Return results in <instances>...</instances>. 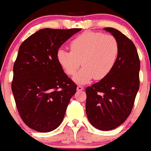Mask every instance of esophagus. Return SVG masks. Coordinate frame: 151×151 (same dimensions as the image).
<instances>
[{"label": "esophagus", "mask_w": 151, "mask_h": 151, "mask_svg": "<svg viewBox=\"0 0 151 151\" xmlns=\"http://www.w3.org/2000/svg\"><path fill=\"white\" fill-rule=\"evenodd\" d=\"M83 86H81V85H78V86H77V90L81 91V90H83Z\"/></svg>", "instance_id": "34e87169"}]
</instances>
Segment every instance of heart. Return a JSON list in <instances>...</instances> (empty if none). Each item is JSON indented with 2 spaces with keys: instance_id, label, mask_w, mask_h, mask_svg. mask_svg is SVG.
I'll use <instances>...</instances> for the list:
<instances>
[{
  "instance_id": "obj_1",
  "label": "heart",
  "mask_w": 151,
  "mask_h": 151,
  "mask_svg": "<svg viewBox=\"0 0 151 151\" xmlns=\"http://www.w3.org/2000/svg\"><path fill=\"white\" fill-rule=\"evenodd\" d=\"M70 52L58 50L57 60L65 72L75 75L81 62L83 68L74 76L76 83H86L94 78L101 80L112 69L118 55V44L113 36L87 31L71 42Z\"/></svg>"
}]
</instances>
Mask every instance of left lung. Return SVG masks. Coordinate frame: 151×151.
Wrapping results in <instances>:
<instances>
[{
    "label": "left lung",
    "instance_id": "left-lung-1",
    "mask_svg": "<svg viewBox=\"0 0 151 151\" xmlns=\"http://www.w3.org/2000/svg\"><path fill=\"white\" fill-rule=\"evenodd\" d=\"M118 44V55L109 73L86 89V113L89 123L101 131L123 124L130 115L139 87L140 62L137 48L118 30L105 28Z\"/></svg>",
    "mask_w": 151,
    "mask_h": 151
}]
</instances>
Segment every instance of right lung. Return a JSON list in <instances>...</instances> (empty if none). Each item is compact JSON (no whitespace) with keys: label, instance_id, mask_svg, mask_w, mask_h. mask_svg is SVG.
Returning a JSON list of instances; mask_svg holds the SVG:
<instances>
[{"label":"right lung","instance_id":"right-lung-1","mask_svg":"<svg viewBox=\"0 0 151 151\" xmlns=\"http://www.w3.org/2000/svg\"><path fill=\"white\" fill-rule=\"evenodd\" d=\"M81 28H43L19 47L13 68L12 90L18 112L27 126L50 132L63 120L77 85L64 73L57 52Z\"/></svg>","mask_w":151,"mask_h":151}]
</instances>
